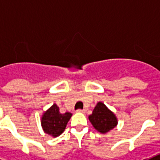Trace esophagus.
<instances>
[{"mask_svg":"<svg viewBox=\"0 0 160 160\" xmlns=\"http://www.w3.org/2000/svg\"><path fill=\"white\" fill-rule=\"evenodd\" d=\"M77 112H79V113H85V110H77Z\"/></svg>","mask_w":160,"mask_h":160,"instance_id":"1","label":"esophagus"}]
</instances>
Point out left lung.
<instances>
[{
  "mask_svg": "<svg viewBox=\"0 0 160 160\" xmlns=\"http://www.w3.org/2000/svg\"><path fill=\"white\" fill-rule=\"evenodd\" d=\"M89 120L95 129L101 134L110 132L118 125V118L102 102H98L94 108L92 114L89 116Z\"/></svg>",
  "mask_w": 160,
  "mask_h": 160,
  "instance_id": "obj_1",
  "label": "left lung"
}]
</instances>
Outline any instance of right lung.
Returning <instances> with one entry per match:
<instances>
[{"instance_id":"1","label":"right lung","mask_w":160,"mask_h":160,"mask_svg":"<svg viewBox=\"0 0 160 160\" xmlns=\"http://www.w3.org/2000/svg\"><path fill=\"white\" fill-rule=\"evenodd\" d=\"M71 117L72 114L70 112H66L64 114L60 113L59 107L54 104L42 114L41 119L42 129L44 133L52 137H57L65 130L67 123Z\"/></svg>"}]
</instances>
